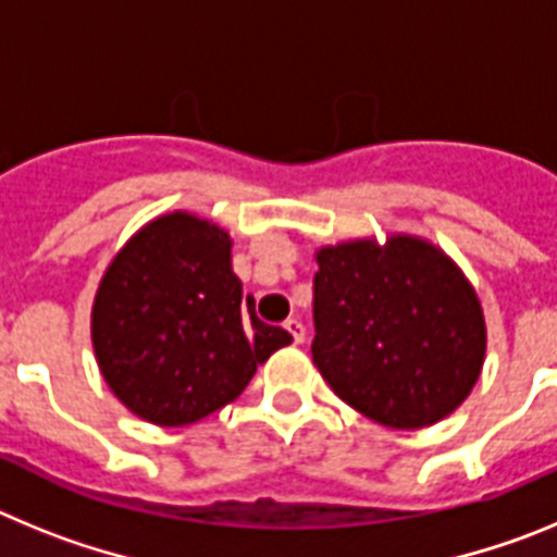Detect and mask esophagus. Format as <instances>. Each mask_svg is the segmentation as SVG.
<instances>
[{"label": "esophagus", "mask_w": 557, "mask_h": 557, "mask_svg": "<svg viewBox=\"0 0 557 557\" xmlns=\"http://www.w3.org/2000/svg\"><path fill=\"white\" fill-rule=\"evenodd\" d=\"M284 329H287L289 337H293V343H298V346H301L304 339H307V329H304L301 321H295V318H289V321L284 323Z\"/></svg>", "instance_id": "34e87169"}]
</instances>
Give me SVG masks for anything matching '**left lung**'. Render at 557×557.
<instances>
[{"instance_id":"8db88e82","label":"left lung","mask_w":557,"mask_h":557,"mask_svg":"<svg viewBox=\"0 0 557 557\" xmlns=\"http://www.w3.org/2000/svg\"><path fill=\"white\" fill-rule=\"evenodd\" d=\"M312 362L348 407L391 430L430 426L469 398L485 318L462 270L410 234L314 253Z\"/></svg>"}]
</instances>
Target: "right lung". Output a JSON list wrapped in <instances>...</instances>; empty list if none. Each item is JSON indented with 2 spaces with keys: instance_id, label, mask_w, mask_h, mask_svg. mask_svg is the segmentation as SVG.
I'll return each instance as SVG.
<instances>
[{
  "instance_id": "1",
  "label": "right lung",
  "mask_w": 557,
  "mask_h": 557,
  "mask_svg": "<svg viewBox=\"0 0 557 557\" xmlns=\"http://www.w3.org/2000/svg\"><path fill=\"white\" fill-rule=\"evenodd\" d=\"M102 379L133 416L186 426L234 401L289 346L259 321L231 270V236L189 211L161 214L113 256L91 307Z\"/></svg>"
}]
</instances>
